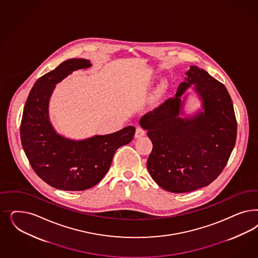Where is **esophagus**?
Listing matches in <instances>:
<instances>
[{"instance_id":"esophagus-1","label":"esophagus","mask_w":258,"mask_h":258,"mask_svg":"<svg viewBox=\"0 0 258 258\" xmlns=\"http://www.w3.org/2000/svg\"><path fill=\"white\" fill-rule=\"evenodd\" d=\"M145 135V131L142 129V127H140V126H138L137 128H136V133H135V138L136 139H140V138H142Z\"/></svg>"}]
</instances>
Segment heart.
<instances>
[{"label": "heart", "mask_w": 258, "mask_h": 258, "mask_svg": "<svg viewBox=\"0 0 258 258\" xmlns=\"http://www.w3.org/2000/svg\"><path fill=\"white\" fill-rule=\"evenodd\" d=\"M167 86L165 83H161L158 85V88L155 90L153 96L150 99V106L151 107H157L158 104L161 102L163 97L166 94Z\"/></svg>", "instance_id": "1"}]
</instances>
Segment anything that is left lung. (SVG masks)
<instances>
[{
	"instance_id": "8db88e82",
	"label": "left lung",
	"mask_w": 258,
	"mask_h": 258,
	"mask_svg": "<svg viewBox=\"0 0 258 258\" xmlns=\"http://www.w3.org/2000/svg\"><path fill=\"white\" fill-rule=\"evenodd\" d=\"M174 99L142 116L153 150L147 169L159 187L188 192L208 186L221 174L232 154L237 124L224 84L204 69L191 66ZM194 85L201 108L186 115L183 106Z\"/></svg>"
}]
</instances>
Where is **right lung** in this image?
<instances>
[{"instance_id":"right-lung-1","label":"right lung","mask_w":258,"mask_h":258,"mask_svg":"<svg viewBox=\"0 0 258 258\" xmlns=\"http://www.w3.org/2000/svg\"><path fill=\"white\" fill-rule=\"evenodd\" d=\"M89 59L70 58L41 77L25 102L21 141L35 173L50 186L83 191L106 175L116 150L132 142L135 127L116 133L72 140L57 133L49 118V101L56 84L72 72L91 67Z\"/></svg>"}]
</instances>
